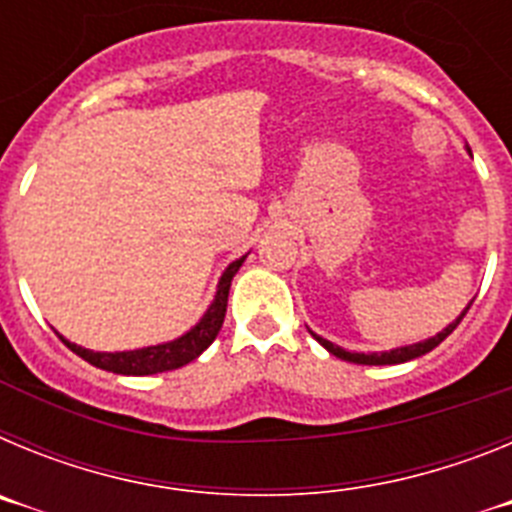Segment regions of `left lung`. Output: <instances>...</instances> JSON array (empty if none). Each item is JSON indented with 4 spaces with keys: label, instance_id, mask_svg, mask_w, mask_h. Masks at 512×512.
Wrapping results in <instances>:
<instances>
[{
    "label": "left lung",
    "instance_id": "obj_1",
    "mask_svg": "<svg viewBox=\"0 0 512 512\" xmlns=\"http://www.w3.org/2000/svg\"><path fill=\"white\" fill-rule=\"evenodd\" d=\"M469 153H472V151H469ZM472 302H474V300H472ZM472 302H469V305H467V310H469V307H472ZM467 310L461 312L459 318H456L454 323L449 325V328H443L441 333H438V336L428 338V341L415 343V346H402V348H395V351H382V354H351V351H346V348H341V346H336V343L325 341V338L315 336V333H312V336L318 338L320 346H325V348H328V351H330V354L338 356V359H343V361H354V364H369V366H379V364H402V361L418 359V356H423V354H428V351H433V348H436L438 343L443 341V338L451 336V333H454V328L461 323V318L467 315Z\"/></svg>",
    "mask_w": 512,
    "mask_h": 512
}]
</instances>
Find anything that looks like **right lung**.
Instances as JSON below:
<instances>
[{
  "mask_svg": "<svg viewBox=\"0 0 512 512\" xmlns=\"http://www.w3.org/2000/svg\"><path fill=\"white\" fill-rule=\"evenodd\" d=\"M246 261V256L225 269V274L220 277V284H217V295L215 302L210 305V310L205 312V318L194 325L189 333H184L182 338L169 343H158V346L138 348V351H117V354H99V351H89V348H81L76 343L66 341L61 336V341L74 351L76 356H81L84 361H89L97 369H104V372H115V374H133V377H143V374H158V372H171V369H179V366L189 364L197 356L210 346L217 338L220 328H223L225 310H228V292L230 282L238 274L241 264Z\"/></svg>",
  "mask_w": 512,
  "mask_h": 512,
  "instance_id": "obj_1",
  "label": "right lung"
}]
</instances>
